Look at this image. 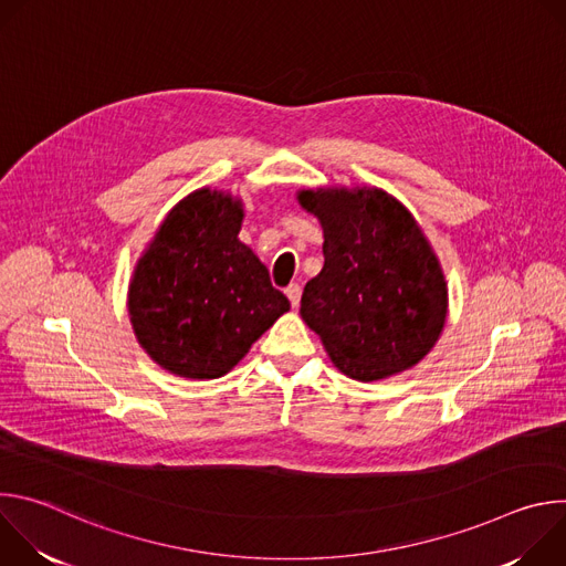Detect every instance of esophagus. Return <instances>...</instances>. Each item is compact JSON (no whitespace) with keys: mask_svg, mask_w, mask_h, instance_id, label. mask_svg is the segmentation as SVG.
I'll return each instance as SVG.
<instances>
[{"mask_svg":"<svg viewBox=\"0 0 566 566\" xmlns=\"http://www.w3.org/2000/svg\"><path fill=\"white\" fill-rule=\"evenodd\" d=\"M286 297L291 300L293 306H297V304H300V297H302V286H300V284H289V286H286Z\"/></svg>","mask_w":566,"mask_h":566,"instance_id":"esophagus-1","label":"esophagus"}]
</instances>
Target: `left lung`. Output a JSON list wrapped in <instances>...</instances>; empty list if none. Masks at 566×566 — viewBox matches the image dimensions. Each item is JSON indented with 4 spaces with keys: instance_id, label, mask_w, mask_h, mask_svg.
I'll return each instance as SVG.
<instances>
[{
    "instance_id": "obj_1",
    "label": "left lung",
    "mask_w": 566,
    "mask_h": 566,
    "mask_svg": "<svg viewBox=\"0 0 566 566\" xmlns=\"http://www.w3.org/2000/svg\"><path fill=\"white\" fill-rule=\"evenodd\" d=\"M297 201L325 234L300 315L332 363L363 382L415 367L443 332L448 284L412 212L367 186L300 190Z\"/></svg>"
}]
</instances>
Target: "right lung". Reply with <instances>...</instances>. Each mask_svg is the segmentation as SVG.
<instances>
[{
  "label": "right lung",
  "instance_id": "1",
  "mask_svg": "<svg viewBox=\"0 0 566 566\" xmlns=\"http://www.w3.org/2000/svg\"><path fill=\"white\" fill-rule=\"evenodd\" d=\"M244 206L201 188L181 199L140 255L127 293L138 345L175 376L228 374L291 308L239 241Z\"/></svg>",
  "mask_w": 566,
  "mask_h": 566
}]
</instances>
